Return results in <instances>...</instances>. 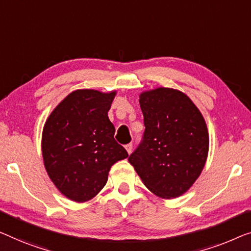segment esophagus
Instances as JSON below:
<instances>
[{"mask_svg": "<svg viewBox=\"0 0 251 251\" xmlns=\"http://www.w3.org/2000/svg\"><path fill=\"white\" fill-rule=\"evenodd\" d=\"M125 149H126L127 153H128V154H130V152H132V150H133V144H132V143L126 144V145H125Z\"/></svg>", "mask_w": 251, "mask_h": 251, "instance_id": "esophagus-1", "label": "esophagus"}]
</instances>
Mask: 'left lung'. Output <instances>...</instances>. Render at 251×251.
Returning a JSON list of instances; mask_svg holds the SVG:
<instances>
[{
	"instance_id": "obj_1",
	"label": "left lung",
	"mask_w": 251,
	"mask_h": 251,
	"mask_svg": "<svg viewBox=\"0 0 251 251\" xmlns=\"http://www.w3.org/2000/svg\"><path fill=\"white\" fill-rule=\"evenodd\" d=\"M145 130L128 161L153 194L175 198L203 170L208 132L201 111L185 93L158 88L140 96Z\"/></svg>"
}]
</instances>
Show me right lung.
Here are the masks:
<instances>
[{
	"label": "right lung",
	"instance_id": "right-lung-1",
	"mask_svg": "<svg viewBox=\"0 0 251 251\" xmlns=\"http://www.w3.org/2000/svg\"><path fill=\"white\" fill-rule=\"evenodd\" d=\"M116 92L76 90L50 115L42 150L46 171L63 195L87 201L101 190L115 162L128 156L114 138L108 110Z\"/></svg>",
	"mask_w": 251,
	"mask_h": 251
}]
</instances>
